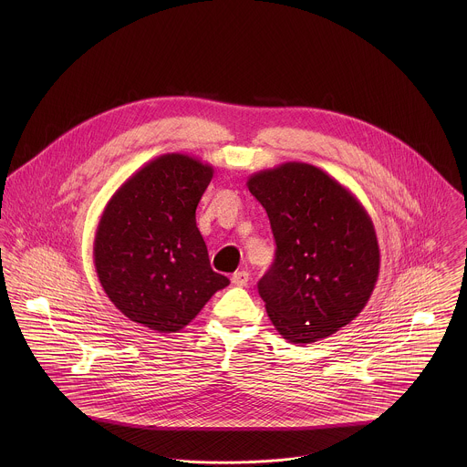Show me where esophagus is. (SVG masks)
I'll use <instances>...</instances> for the list:
<instances>
[{"label":"esophagus","mask_w":467,"mask_h":467,"mask_svg":"<svg viewBox=\"0 0 467 467\" xmlns=\"http://www.w3.org/2000/svg\"><path fill=\"white\" fill-rule=\"evenodd\" d=\"M248 280H250V273L248 271H235L234 275H232V284L234 285H239V287H243V285H246L248 284Z\"/></svg>","instance_id":"34e87169"}]
</instances>
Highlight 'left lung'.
<instances>
[{
  "label": "left lung",
  "instance_id": "8db88e82",
  "mask_svg": "<svg viewBox=\"0 0 467 467\" xmlns=\"http://www.w3.org/2000/svg\"><path fill=\"white\" fill-rule=\"evenodd\" d=\"M266 208L275 263L259 280L282 337L306 345L350 324L379 276L374 223L359 200L322 169L285 161L248 178Z\"/></svg>",
  "mask_w": 467,
  "mask_h": 467
}]
</instances>
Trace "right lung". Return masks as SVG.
Segmentation results:
<instances>
[{
  "label": "right lung",
  "mask_w": 467,
  "mask_h": 467,
  "mask_svg": "<svg viewBox=\"0 0 467 467\" xmlns=\"http://www.w3.org/2000/svg\"><path fill=\"white\" fill-rule=\"evenodd\" d=\"M213 176L198 158L161 154L108 201L93 241L97 276L131 322L178 333L230 284L210 267L196 208Z\"/></svg>",
  "instance_id": "obj_1"
}]
</instances>
